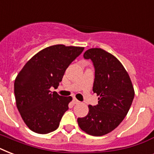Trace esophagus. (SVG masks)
I'll return each mask as SVG.
<instances>
[{"label":"esophagus","instance_id":"obj_1","mask_svg":"<svg viewBox=\"0 0 154 154\" xmlns=\"http://www.w3.org/2000/svg\"><path fill=\"white\" fill-rule=\"evenodd\" d=\"M72 102H73V104H78V103H80V101L77 100V98H73V100H72Z\"/></svg>","mask_w":154,"mask_h":154}]
</instances>
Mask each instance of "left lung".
I'll return each instance as SVG.
<instances>
[{
    "mask_svg": "<svg viewBox=\"0 0 154 154\" xmlns=\"http://www.w3.org/2000/svg\"><path fill=\"white\" fill-rule=\"evenodd\" d=\"M95 68L93 91L98 105H89V112L77 119L82 130L92 136H103L116 129L129 112L134 89L128 72L116 57L100 48L85 52Z\"/></svg>",
    "mask_w": 154,
    "mask_h": 154,
    "instance_id": "8db88e82",
    "label": "left lung"
}]
</instances>
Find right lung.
I'll return each mask as SVG.
<instances>
[{"mask_svg":"<svg viewBox=\"0 0 154 154\" xmlns=\"http://www.w3.org/2000/svg\"><path fill=\"white\" fill-rule=\"evenodd\" d=\"M84 50V47L56 45L35 54L24 65L14 82L18 111L25 125L40 134L57 129L69 109L72 97L60 96L57 89L66 69Z\"/></svg>","mask_w":154,"mask_h":154,"instance_id":"right-lung-1","label":"right lung"}]
</instances>
